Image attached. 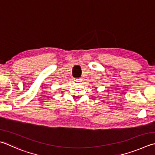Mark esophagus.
I'll list each match as a JSON object with an SVG mask.
<instances>
[{
  "label": "esophagus",
  "instance_id": "esophagus-1",
  "mask_svg": "<svg viewBox=\"0 0 155 155\" xmlns=\"http://www.w3.org/2000/svg\"><path fill=\"white\" fill-rule=\"evenodd\" d=\"M81 80L82 79H81L80 78H75V79H74V81H76V82H81Z\"/></svg>",
  "mask_w": 155,
  "mask_h": 155
}]
</instances>
